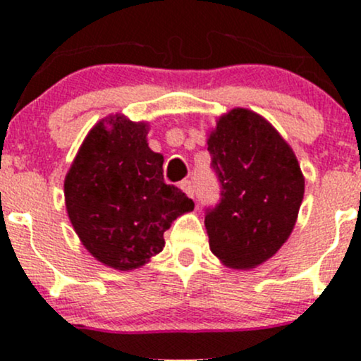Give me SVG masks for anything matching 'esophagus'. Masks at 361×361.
<instances>
[{"mask_svg":"<svg viewBox=\"0 0 361 361\" xmlns=\"http://www.w3.org/2000/svg\"><path fill=\"white\" fill-rule=\"evenodd\" d=\"M180 188L183 190V192H185L186 195H188L190 198H193V197H195V188H193V183H192V181H190V180H183V181H181V183H180Z\"/></svg>","mask_w":361,"mask_h":361,"instance_id":"34e87169","label":"esophagus"}]
</instances>
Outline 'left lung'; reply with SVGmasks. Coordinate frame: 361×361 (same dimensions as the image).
I'll return each mask as SVG.
<instances>
[{"instance_id":"obj_1","label":"left lung","mask_w":361,"mask_h":361,"mask_svg":"<svg viewBox=\"0 0 361 361\" xmlns=\"http://www.w3.org/2000/svg\"><path fill=\"white\" fill-rule=\"evenodd\" d=\"M221 202L205 215L210 251L233 270L270 259L295 227L305 180L280 132L247 109L217 118L207 139Z\"/></svg>"}]
</instances>
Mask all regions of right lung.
<instances>
[{
	"label": "right lung",
	"instance_id": "1",
	"mask_svg": "<svg viewBox=\"0 0 361 361\" xmlns=\"http://www.w3.org/2000/svg\"><path fill=\"white\" fill-rule=\"evenodd\" d=\"M149 122L123 114L97 122L64 180L69 221L105 267H144L164 247V231L195 204L163 178L164 157L147 144Z\"/></svg>",
	"mask_w": 361,
	"mask_h": 361
}]
</instances>
